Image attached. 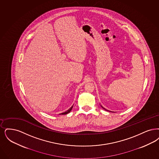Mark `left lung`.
<instances>
[{
	"instance_id": "left-lung-1",
	"label": "left lung",
	"mask_w": 159,
	"mask_h": 159,
	"mask_svg": "<svg viewBox=\"0 0 159 159\" xmlns=\"http://www.w3.org/2000/svg\"><path fill=\"white\" fill-rule=\"evenodd\" d=\"M101 107H102V108H103V109H105V110H106V111H108V110H107V109H105V108H103V107H102V106H101Z\"/></svg>"
}]
</instances>
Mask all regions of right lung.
<instances>
[{
	"instance_id": "1",
	"label": "right lung",
	"mask_w": 159,
	"mask_h": 159,
	"mask_svg": "<svg viewBox=\"0 0 159 159\" xmlns=\"http://www.w3.org/2000/svg\"><path fill=\"white\" fill-rule=\"evenodd\" d=\"M73 105L71 107V108H70V109H69L67 111H66V112H63V113H61V115H66V114H67L68 113H69L70 112V111H71V109H72V108H73ZM60 114V115H61Z\"/></svg>"
}]
</instances>
